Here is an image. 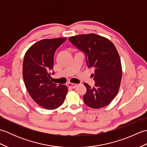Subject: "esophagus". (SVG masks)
<instances>
[{
	"instance_id": "esophagus-1",
	"label": "esophagus",
	"mask_w": 147,
	"mask_h": 147,
	"mask_svg": "<svg viewBox=\"0 0 147 147\" xmlns=\"http://www.w3.org/2000/svg\"><path fill=\"white\" fill-rule=\"evenodd\" d=\"M67 86H68L69 87H71V88H76V87L78 86V84L69 83L67 84Z\"/></svg>"
}]
</instances>
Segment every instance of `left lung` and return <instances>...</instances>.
I'll use <instances>...</instances> for the list:
<instances>
[{
	"mask_svg": "<svg viewBox=\"0 0 147 147\" xmlns=\"http://www.w3.org/2000/svg\"><path fill=\"white\" fill-rule=\"evenodd\" d=\"M72 44L85 55L95 86L84 83L86 92L84 102L90 107L99 109L107 105L117 94L122 78V67L118 52L109 39L94 33L83 34L69 38Z\"/></svg>",
	"mask_w": 147,
	"mask_h": 147,
	"instance_id": "obj_1",
	"label": "left lung"
}]
</instances>
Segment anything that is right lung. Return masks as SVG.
Returning a JSON list of instances; mask_svg holds the SVG:
<instances>
[{
  "label": "right lung",
  "mask_w": 147,
  "mask_h": 147,
  "mask_svg": "<svg viewBox=\"0 0 147 147\" xmlns=\"http://www.w3.org/2000/svg\"><path fill=\"white\" fill-rule=\"evenodd\" d=\"M65 40L66 38L42 40L24 55L23 76L26 88L33 100L48 110L60 107L67 93L66 86L52 83L51 77L54 53Z\"/></svg>",
  "instance_id": "obj_1"
}]
</instances>
